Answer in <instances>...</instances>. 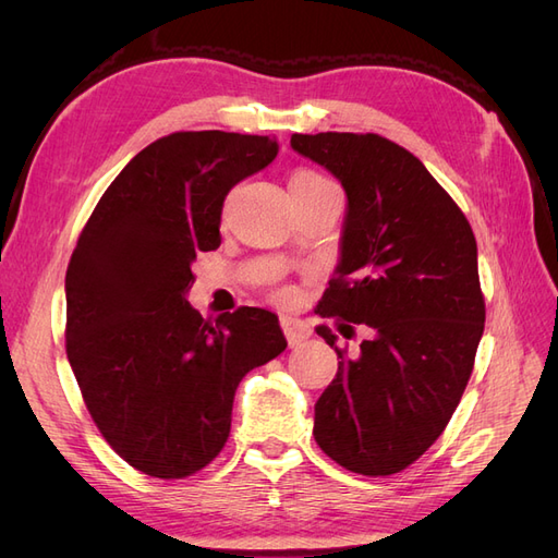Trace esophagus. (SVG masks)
<instances>
[{
	"label": "esophagus",
	"instance_id": "1",
	"mask_svg": "<svg viewBox=\"0 0 558 558\" xmlns=\"http://www.w3.org/2000/svg\"><path fill=\"white\" fill-rule=\"evenodd\" d=\"M281 330L291 347H298L300 342H305L312 332L305 320L293 318V316H281Z\"/></svg>",
	"mask_w": 558,
	"mask_h": 558
}]
</instances>
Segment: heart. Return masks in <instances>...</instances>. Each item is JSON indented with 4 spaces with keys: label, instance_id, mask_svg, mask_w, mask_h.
Listing matches in <instances>:
<instances>
[{
    "label": "heart",
    "instance_id": "heart-1",
    "mask_svg": "<svg viewBox=\"0 0 558 558\" xmlns=\"http://www.w3.org/2000/svg\"><path fill=\"white\" fill-rule=\"evenodd\" d=\"M307 181H326V179H324V177H318L316 172H307V170L295 172V174H293V179H291V183H307Z\"/></svg>",
    "mask_w": 558,
    "mask_h": 558
}]
</instances>
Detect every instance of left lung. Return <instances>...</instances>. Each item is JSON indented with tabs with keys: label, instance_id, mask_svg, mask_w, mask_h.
I'll use <instances>...</instances> for the list:
<instances>
[{
	"label": "left lung",
	"instance_id": "1",
	"mask_svg": "<svg viewBox=\"0 0 558 558\" xmlns=\"http://www.w3.org/2000/svg\"><path fill=\"white\" fill-rule=\"evenodd\" d=\"M291 146L347 193L342 258L316 312L373 330L349 356L316 328L342 361L314 408V440L351 472L393 475L442 435L472 375L486 318L475 234L391 140L318 132L293 134Z\"/></svg>",
	"mask_w": 558,
	"mask_h": 558
}]
</instances>
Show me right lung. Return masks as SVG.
<instances>
[{
    "mask_svg": "<svg viewBox=\"0 0 558 558\" xmlns=\"http://www.w3.org/2000/svg\"><path fill=\"white\" fill-rule=\"evenodd\" d=\"M277 150L258 134H167L123 167L78 234L64 277L66 359L99 433L148 477L209 465L240 381L286 349L272 312L240 307L214 324L185 300L195 256L221 244L228 191Z\"/></svg>",
    "mask_w": 558,
    "mask_h": 558,
    "instance_id": "right-lung-1",
    "label": "right lung"
}]
</instances>
